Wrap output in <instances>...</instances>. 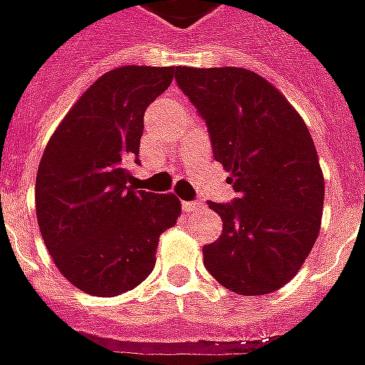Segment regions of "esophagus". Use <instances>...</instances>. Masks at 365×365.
I'll return each instance as SVG.
<instances>
[{
    "label": "esophagus",
    "mask_w": 365,
    "mask_h": 365,
    "mask_svg": "<svg viewBox=\"0 0 365 365\" xmlns=\"http://www.w3.org/2000/svg\"><path fill=\"white\" fill-rule=\"evenodd\" d=\"M182 207L185 213H193V211H197V209H201L200 201H183Z\"/></svg>",
    "instance_id": "obj_1"
}]
</instances>
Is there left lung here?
Wrapping results in <instances>:
<instances>
[{"mask_svg":"<svg viewBox=\"0 0 365 365\" xmlns=\"http://www.w3.org/2000/svg\"><path fill=\"white\" fill-rule=\"evenodd\" d=\"M175 83L207 124L213 158L237 197L209 201L223 233L203 247L211 277L245 297L284 287L314 247L324 178L314 142L289 101L253 71L175 68Z\"/></svg>","mask_w":365,"mask_h":365,"instance_id":"1","label":"left lung"}]
</instances>
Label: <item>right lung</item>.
Listing matches in <instances>:
<instances>
[{"label": "right lung", "instance_id": "1", "mask_svg": "<svg viewBox=\"0 0 365 365\" xmlns=\"http://www.w3.org/2000/svg\"><path fill=\"white\" fill-rule=\"evenodd\" d=\"M174 78V67H118L71 108L43 152L35 211L63 277L93 297H116L148 279L160 235L175 225L174 193L134 190L144 112Z\"/></svg>", "mask_w": 365, "mask_h": 365}]
</instances>
